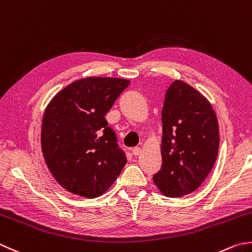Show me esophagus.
<instances>
[{"instance_id":"esophagus-1","label":"esophagus","mask_w":252,"mask_h":252,"mask_svg":"<svg viewBox=\"0 0 252 252\" xmlns=\"http://www.w3.org/2000/svg\"><path fill=\"white\" fill-rule=\"evenodd\" d=\"M132 153H133V155H135V156L140 155V154H141V147H139V146L133 147V149H132Z\"/></svg>"}]
</instances>
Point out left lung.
Returning a JSON list of instances; mask_svg holds the SVG:
<instances>
[{"label":"left lung","instance_id":"left-lung-1","mask_svg":"<svg viewBox=\"0 0 252 252\" xmlns=\"http://www.w3.org/2000/svg\"><path fill=\"white\" fill-rule=\"evenodd\" d=\"M161 168L153 181L162 194L179 198L194 192L218 158L219 122L208 98L184 81L166 92L161 111Z\"/></svg>","mask_w":252,"mask_h":252}]
</instances>
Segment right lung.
Listing matches in <instances>:
<instances>
[{
	"mask_svg": "<svg viewBox=\"0 0 252 252\" xmlns=\"http://www.w3.org/2000/svg\"><path fill=\"white\" fill-rule=\"evenodd\" d=\"M129 84L117 77L81 78L57 93L46 107L43 158L58 184L71 193L100 196L126 166V157L105 116Z\"/></svg>",
	"mask_w": 252,
	"mask_h": 252,
	"instance_id": "right-lung-1",
	"label": "right lung"
}]
</instances>
